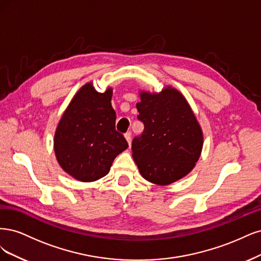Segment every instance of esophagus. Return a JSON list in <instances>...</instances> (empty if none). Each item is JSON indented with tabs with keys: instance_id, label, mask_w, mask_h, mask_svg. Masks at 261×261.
<instances>
[{
	"instance_id": "34e87169",
	"label": "esophagus",
	"mask_w": 261,
	"mask_h": 261,
	"mask_svg": "<svg viewBox=\"0 0 261 261\" xmlns=\"http://www.w3.org/2000/svg\"><path fill=\"white\" fill-rule=\"evenodd\" d=\"M124 138H125V140H127V142H128V144L130 145L131 144V132H127L124 134Z\"/></svg>"
}]
</instances>
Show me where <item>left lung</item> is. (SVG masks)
I'll return each mask as SVG.
<instances>
[{"label":"left lung","instance_id":"1","mask_svg":"<svg viewBox=\"0 0 261 261\" xmlns=\"http://www.w3.org/2000/svg\"><path fill=\"white\" fill-rule=\"evenodd\" d=\"M140 98L138 118L144 131L132 142V157L143 178L168 186L195 167L203 149V131L176 89L167 86L159 93L140 91Z\"/></svg>","mask_w":261,"mask_h":261}]
</instances>
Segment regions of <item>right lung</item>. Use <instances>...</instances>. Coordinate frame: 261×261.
I'll list each match as a JSON object with an SVG mask.
<instances>
[{
	"mask_svg": "<svg viewBox=\"0 0 261 261\" xmlns=\"http://www.w3.org/2000/svg\"><path fill=\"white\" fill-rule=\"evenodd\" d=\"M113 89L99 93L88 82L67 106L54 134V152L62 169L81 182L105 176L114 159L128 148L115 129Z\"/></svg>",
	"mask_w": 261,
	"mask_h": 261,
	"instance_id": "add662e5",
	"label": "right lung"
}]
</instances>
